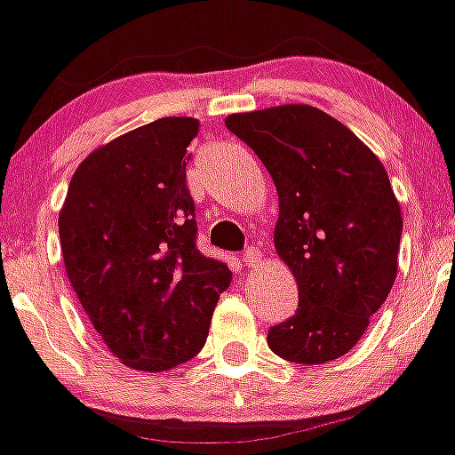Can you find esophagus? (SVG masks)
<instances>
[{"label":"esophagus","instance_id":"34e87169","mask_svg":"<svg viewBox=\"0 0 455 455\" xmlns=\"http://www.w3.org/2000/svg\"><path fill=\"white\" fill-rule=\"evenodd\" d=\"M243 263L248 267H254L257 263H261V250L254 248V245H248V248H245V252H243Z\"/></svg>","mask_w":455,"mask_h":455}]
</instances>
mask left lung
Here are the masks:
<instances>
[{"label": "left lung", "mask_w": 455, "mask_h": 455, "mask_svg": "<svg viewBox=\"0 0 455 455\" xmlns=\"http://www.w3.org/2000/svg\"><path fill=\"white\" fill-rule=\"evenodd\" d=\"M225 124L275 180V248L299 288V308L270 328L267 346L297 364L337 360L395 283L402 214L387 170L317 107L232 114Z\"/></svg>", "instance_id": "obj_1"}]
</instances>
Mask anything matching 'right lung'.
<instances>
[{
	"label": "right lung",
	"mask_w": 455,
	"mask_h": 455,
	"mask_svg": "<svg viewBox=\"0 0 455 455\" xmlns=\"http://www.w3.org/2000/svg\"><path fill=\"white\" fill-rule=\"evenodd\" d=\"M196 118H160L82 160L60 210L64 267L107 348L158 373L203 348L225 263L196 248L185 167Z\"/></svg>",
	"instance_id": "obj_1"
}]
</instances>
